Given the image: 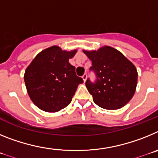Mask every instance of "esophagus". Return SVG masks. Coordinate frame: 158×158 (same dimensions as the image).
Here are the masks:
<instances>
[{
	"label": "esophagus",
	"mask_w": 158,
	"mask_h": 158,
	"mask_svg": "<svg viewBox=\"0 0 158 158\" xmlns=\"http://www.w3.org/2000/svg\"><path fill=\"white\" fill-rule=\"evenodd\" d=\"M82 79H83L84 82L86 81V79H87V74H86V73H85V74L82 76Z\"/></svg>",
	"instance_id": "obj_1"
}]
</instances>
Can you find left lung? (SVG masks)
Instances as JSON below:
<instances>
[{"label": "left lung", "instance_id": "left-lung-1", "mask_svg": "<svg viewBox=\"0 0 158 158\" xmlns=\"http://www.w3.org/2000/svg\"><path fill=\"white\" fill-rule=\"evenodd\" d=\"M92 61L90 70L96 81L88 79L85 85L99 107L116 110L126 105L133 97L138 81L134 64L116 49L105 46L97 51H83Z\"/></svg>", "mask_w": 158, "mask_h": 158}]
</instances>
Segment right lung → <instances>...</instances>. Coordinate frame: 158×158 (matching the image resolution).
I'll use <instances>...</instances> for the list:
<instances>
[{
  "mask_svg": "<svg viewBox=\"0 0 158 158\" xmlns=\"http://www.w3.org/2000/svg\"><path fill=\"white\" fill-rule=\"evenodd\" d=\"M77 50L62 51L58 46L43 50L25 70L24 82L31 101L40 109L56 112L69 104L83 79L69 62Z\"/></svg>",
  "mask_w": 158,
  "mask_h": 158,
  "instance_id": "add662e5",
  "label": "right lung"
}]
</instances>
